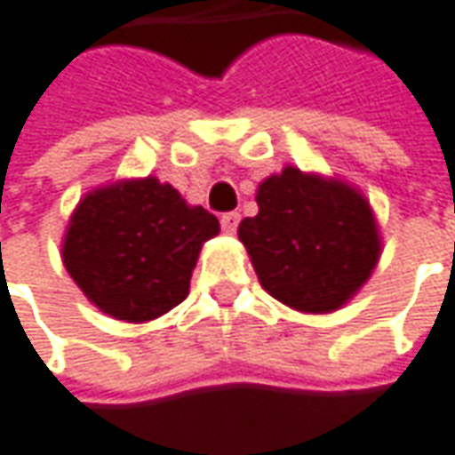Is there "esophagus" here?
Masks as SVG:
<instances>
[{"label": "esophagus", "instance_id": "34e87169", "mask_svg": "<svg viewBox=\"0 0 455 455\" xmlns=\"http://www.w3.org/2000/svg\"><path fill=\"white\" fill-rule=\"evenodd\" d=\"M239 221H242V216H239L236 211H228V213L221 216V228H224L227 234H234L236 227H239Z\"/></svg>", "mask_w": 455, "mask_h": 455}]
</instances>
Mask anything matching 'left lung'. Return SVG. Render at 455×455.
I'll list each match as a JSON object with an SVG mask.
<instances>
[{"instance_id": "left-lung-1", "label": "left lung", "mask_w": 455, "mask_h": 455, "mask_svg": "<svg viewBox=\"0 0 455 455\" xmlns=\"http://www.w3.org/2000/svg\"><path fill=\"white\" fill-rule=\"evenodd\" d=\"M259 213L239 224L254 272L272 298L303 313L341 307L379 259V234L362 193L285 168L257 190Z\"/></svg>"}]
</instances>
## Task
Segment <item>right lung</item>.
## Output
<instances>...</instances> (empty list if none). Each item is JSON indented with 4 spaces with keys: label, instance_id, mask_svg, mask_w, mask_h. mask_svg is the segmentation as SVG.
Listing matches in <instances>:
<instances>
[{
    "label": "right lung",
    "instance_id": "1",
    "mask_svg": "<svg viewBox=\"0 0 455 455\" xmlns=\"http://www.w3.org/2000/svg\"><path fill=\"white\" fill-rule=\"evenodd\" d=\"M219 219L188 206L157 178L89 193L63 242V262L91 303L119 321L142 323L188 298L198 251Z\"/></svg>",
    "mask_w": 455,
    "mask_h": 455
}]
</instances>
